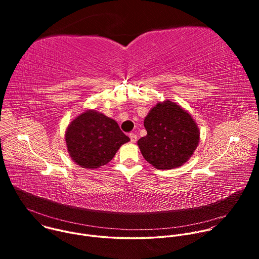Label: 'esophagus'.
I'll list each match as a JSON object with an SVG mask.
<instances>
[{"label":"esophagus","mask_w":259,"mask_h":259,"mask_svg":"<svg viewBox=\"0 0 259 259\" xmlns=\"http://www.w3.org/2000/svg\"><path fill=\"white\" fill-rule=\"evenodd\" d=\"M129 137H130V140H131V142H136V140H137V135L136 134H134V133H130L129 134Z\"/></svg>","instance_id":"34e87169"}]
</instances>
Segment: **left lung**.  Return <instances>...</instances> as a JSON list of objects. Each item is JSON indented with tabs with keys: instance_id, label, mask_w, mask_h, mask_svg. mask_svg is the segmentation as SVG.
<instances>
[{
	"instance_id": "8db88e82",
	"label": "left lung",
	"mask_w": 259,
	"mask_h": 259,
	"mask_svg": "<svg viewBox=\"0 0 259 259\" xmlns=\"http://www.w3.org/2000/svg\"><path fill=\"white\" fill-rule=\"evenodd\" d=\"M147 134L138 141L143 158L160 170L187 163L200 142V130L192 115L178 103L158 101L145 117Z\"/></svg>"
}]
</instances>
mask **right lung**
Listing matches in <instances>:
<instances>
[{"label":"right lung","instance_id":"obj_1","mask_svg":"<svg viewBox=\"0 0 259 259\" xmlns=\"http://www.w3.org/2000/svg\"><path fill=\"white\" fill-rule=\"evenodd\" d=\"M64 138L70 159L85 169L106 165L120 147L130 141L115 120L91 108L68 124Z\"/></svg>","mask_w":259,"mask_h":259}]
</instances>
